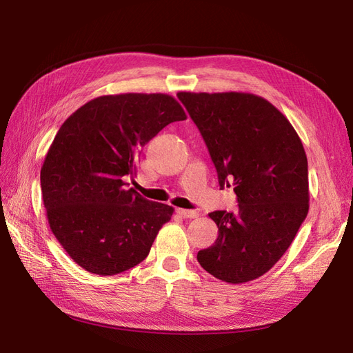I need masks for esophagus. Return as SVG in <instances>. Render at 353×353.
Here are the masks:
<instances>
[{
	"instance_id": "obj_1",
	"label": "esophagus",
	"mask_w": 353,
	"mask_h": 353,
	"mask_svg": "<svg viewBox=\"0 0 353 353\" xmlns=\"http://www.w3.org/2000/svg\"><path fill=\"white\" fill-rule=\"evenodd\" d=\"M176 213H178L179 216H183V218H190V219H193V218H197V216H199V212H197V210L176 209Z\"/></svg>"
}]
</instances>
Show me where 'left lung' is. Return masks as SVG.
Instances as JSON below:
<instances>
[{
  "mask_svg": "<svg viewBox=\"0 0 353 353\" xmlns=\"http://www.w3.org/2000/svg\"><path fill=\"white\" fill-rule=\"evenodd\" d=\"M205 140L219 187L236 212L209 213L218 239L197 253L203 270L241 284L259 279L290 248L309 210L307 159L287 117L249 92H178Z\"/></svg>",
  "mask_w": 353,
  "mask_h": 353,
  "instance_id": "obj_1",
  "label": "left lung"
}]
</instances>
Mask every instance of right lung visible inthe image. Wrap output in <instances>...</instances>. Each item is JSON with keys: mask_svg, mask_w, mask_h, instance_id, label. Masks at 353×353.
<instances>
[{"mask_svg": "<svg viewBox=\"0 0 353 353\" xmlns=\"http://www.w3.org/2000/svg\"><path fill=\"white\" fill-rule=\"evenodd\" d=\"M168 94L101 95L60 126L41 168L50 228L83 270L116 275L143 262L174 208L128 188L141 148L185 121Z\"/></svg>", "mask_w": 353, "mask_h": 353, "instance_id": "1", "label": "right lung"}]
</instances>
